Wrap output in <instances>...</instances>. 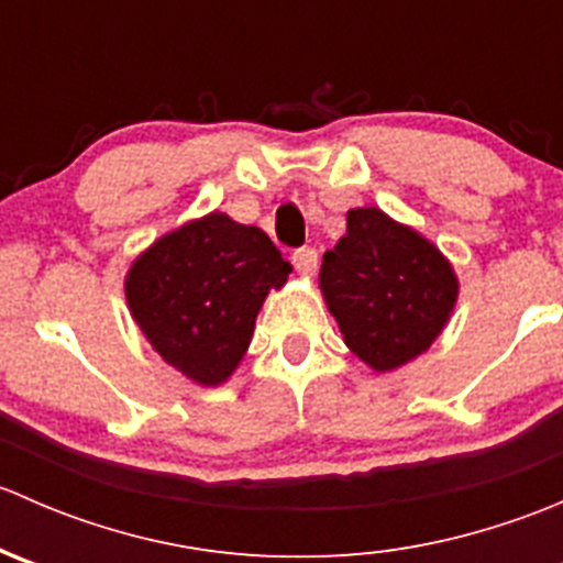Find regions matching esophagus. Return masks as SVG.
<instances>
[{"label": "esophagus", "mask_w": 563, "mask_h": 563, "mask_svg": "<svg viewBox=\"0 0 563 563\" xmlns=\"http://www.w3.org/2000/svg\"><path fill=\"white\" fill-rule=\"evenodd\" d=\"M294 269L299 272L302 277H313L316 269H318V253L313 247H302L294 253Z\"/></svg>", "instance_id": "esophagus-1"}]
</instances>
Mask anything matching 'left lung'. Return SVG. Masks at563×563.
I'll return each instance as SVG.
<instances>
[{"instance_id": "left-lung-1", "label": "left lung", "mask_w": 563, "mask_h": 563, "mask_svg": "<svg viewBox=\"0 0 563 563\" xmlns=\"http://www.w3.org/2000/svg\"><path fill=\"white\" fill-rule=\"evenodd\" d=\"M345 220V234L323 253L318 288L351 354L373 373H391L446 329L457 272L428 236L384 209L356 207Z\"/></svg>"}]
</instances>
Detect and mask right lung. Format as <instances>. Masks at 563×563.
Segmentation results:
<instances>
[{"instance_id": "right-lung-1", "label": "right lung", "mask_w": 563, "mask_h": 563, "mask_svg": "<svg viewBox=\"0 0 563 563\" xmlns=\"http://www.w3.org/2000/svg\"><path fill=\"white\" fill-rule=\"evenodd\" d=\"M291 264L255 225L225 212L187 220L135 255L124 299L146 343L198 387L234 376L269 291Z\"/></svg>"}]
</instances>
